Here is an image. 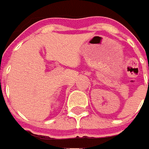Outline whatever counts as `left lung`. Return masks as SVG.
I'll list each match as a JSON object with an SVG mask.
<instances>
[{
    "label": "left lung",
    "mask_w": 149,
    "mask_h": 149,
    "mask_svg": "<svg viewBox=\"0 0 149 149\" xmlns=\"http://www.w3.org/2000/svg\"><path fill=\"white\" fill-rule=\"evenodd\" d=\"M148 86H149V80H148Z\"/></svg>",
    "instance_id": "obj_1"
}]
</instances>
